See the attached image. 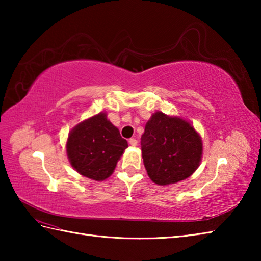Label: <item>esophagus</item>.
<instances>
[{
    "label": "esophagus",
    "mask_w": 261,
    "mask_h": 261,
    "mask_svg": "<svg viewBox=\"0 0 261 261\" xmlns=\"http://www.w3.org/2000/svg\"><path fill=\"white\" fill-rule=\"evenodd\" d=\"M129 143L132 147H136L138 145V141H137V139H135V138H131V139L129 140Z\"/></svg>",
    "instance_id": "34e87169"
}]
</instances>
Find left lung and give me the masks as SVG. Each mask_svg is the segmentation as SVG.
<instances>
[{
  "label": "left lung",
  "mask_w": 261,
  "mask_h": 261,
  "mask_svg": "<svg viewBox=\"0 0 261 261\" xmlns=\"http://www.w3.org/2000/svg\"><path fill=\"white\" fill-rule=\"evenodd\" d=\"M143 164L150 179L168 185L190 177L202 157V141L188 122L156 112L141 136Z\"/></svg>",
  "instance_id": "1"
}]
</instances>
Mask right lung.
<instances>
[{
  "mask_svg": "<svg viewBox=\"0 0 261 261\" xmlns=\"http://www.w3.org/2000/svg\"><path fill=\"white\" fill-rule=\"evenodd\" d=\"M127 147L118 127L99 113L75 126L68 136L67 156L71 166L83 176L103 180L113 173Z\"/></svg>",
  "mask_w": 261,
  "mask_h": 261,
  "instance_id": "add662e5",
  "label": "right lung"
}]
</instances>
